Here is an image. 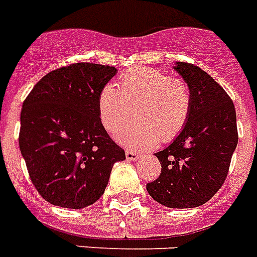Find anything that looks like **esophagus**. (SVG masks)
<instances>
[{
  "instance_id": "34e87169",
  "label": "esophagus",
  "mask_w": 257,
  "mask_h": 257,
  "mask_svg": "<svg viewBox=\"0 0 257 257\" xmlns=\"http://www.w3.org/2000/svg\"><path fill=\"white\" fill-rule=\"evenodd\" d=\"M125 156H126L128 160H137V159L140 157V153L135 152V151H126V152H125Z\"/></svg>"
}]
</instances>
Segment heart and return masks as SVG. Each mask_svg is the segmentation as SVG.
<instances>
[{
	"instance_id": "heart-1",
	"label": "heart",
	"mask_w": 257,
	"mask_h": 257,
	"mask_svg": "<svg viewBox=\"0 0 257 257\" xmlns=\"http://www.w3.org/2000/svg\"><path fill=\"white\" fill-rule=\"evenodd\" d=\"M192 106L193 94L185 80L147 66L125 72L117 86L105 85L98 96L101 122L108 132L120 131L133 114L136 122L117 139L135 149L149 148L159 141L169 143L179 136Z\"/></svg>"
}]
</instances>
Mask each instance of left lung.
<instances>
[{
  "label": "left lung",
  "mask_w": 257,
  "mask_h": 257,
  "mask_svg": "<svg viewBox=\"0 0 257 257\" xmlns=\"http://www.w3.org/2000/svg\"><path fill=\"white\" fill-rule=\"evenodd\" d=\"M175 69L191 86L193 106L175 141L155 153L161 173L147 184V191L165 207L195 208L207 203L227 179L239 141L236 110L223 86L199 66L179 62Z\"/></svg>",
  "instance_id": "left-lung-1"
}]
</instances>
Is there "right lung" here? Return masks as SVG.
<instances>
[{"label":"right lung","instance_id":"right-lung-1","mask_svg":"<svg viewBox=\"0 0 257 257\" xmlns=\"http://www.w3.org/2000/svg\"><path fill=\"white\" fill-rule=\"evenodd\" d=\"M116 68L74 62L52 70L22 104L20 151L38 193L80 209L96 203L124 149L101 124L98 96Z\"/></svg>","mask_w":257,"mask_h":257}]
</instances>
